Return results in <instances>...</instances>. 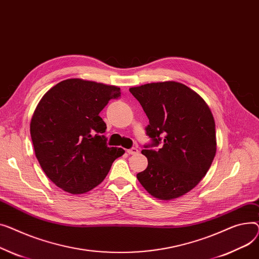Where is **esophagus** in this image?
Instances as JSON below:
<instances>
[{"label": "esophagus", "instance_id": "1", "mask_svg": "<svg viewBox=\"0 0 259 259\" xmlns=\"http://www.w3.org/2000/svg\"><path fill=\"white\" fill-rule=\"evenodd\" d=\"M138 153H139V150H138V148H137V147H132V148L127 149V154L128 155H137Z\"/></svg>", "mask_w": 259, "mask_h": 259}]
</instances>
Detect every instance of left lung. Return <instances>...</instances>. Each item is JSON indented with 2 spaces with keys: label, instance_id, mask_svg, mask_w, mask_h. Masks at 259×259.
I'll return each instance as SVG.
<instances>
[{
  "label": "left lung",
  "instance_id": "1",
  "mask_svg": "<svg viewBox=\"0 0 259 259\" xmlns=\"http://www.w3.org/2000/svg\"><path fill=\"white\" fill-rule=\"evenodd\" d=\"M149 124L146 135L153 144L141 153L146 169L137 175L145 190L159 200L170 201L200 183L217 153L215 122L205 100L177 81L133 87ZM162 141L158 150L150 149Z\"/></svg>",
  "mask_w": 259,
  "mask_h": 259
}]
</instances>
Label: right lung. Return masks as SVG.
Returning a JSON list of instances; mask_svg holds the SVG:
<instances>
[{"label": "right lung", "instance_id": "1", "mask_svg": "<svg viewBox=\"0 0 259 259\" xmlns=\"http://www.w3.org/2000/svg\"><path fill=\"white\" fill-rule=\"evenodd\" d=\"M120 88L71 78L58 82L39 100L30 135L39 165L53 183L72 194L98 186L113 162L125 151L109 147L99 113Z\"/></svg>", "mask_w": 259, "mask_h": 259}]
</instances>
